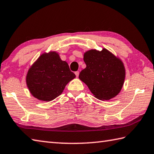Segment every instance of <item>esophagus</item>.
<instances>
[{"label":"esophagus","instance_id":"obj_1","mask_svg":"<svg viewBox=\"0 0 154 154\" xmlns=\"http://www.w3.org/2000/svg\"><path fill=\"white\" fill-rule=\"evenodd\" d=\"M75 75H76L77 77H78V76H79V71H75Z\"/></svg>","mask_w":154,"mask_h":154}]
</instances>
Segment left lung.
I'll list each match as a JSON object with an SVG mask.
<instances>
[{
	"mask_svg": "<svg viewBox=\"0 0 154 154\" xmlns=\"http://www.w3.org/2000/svg\"><path fill=\"white\" fill-rule=\"evenodd\" d=\"M86 68L79 78L96 98L109 100L121 91L125 77L123 62L106 49H91L84 53Z\"/></svg>",
	"mask_w": 154,
	"mask_h": 154,
	"instance_id": "8db88e82",
	"label": "left lung"
}]
</instances>
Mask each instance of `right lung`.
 Wrapping results in <instances>:
<instances>
[{"instance_id": "obj_1", "label": "right lung", "mask_w": 154, "mask_h": 154, "mask_svg": "<svg viewBox=\"0 0 154 154\" xmlns=\"http://www.w3.org/2000/svg\"><path fill=\"white\" fill-rule=\"evenodd\" d=\"M75 75L67 63L62 61L55 51L43 53L30 69L26 83L32 95L38 100L50 101L62 93Z\"/></svg>"}]
</instances>
